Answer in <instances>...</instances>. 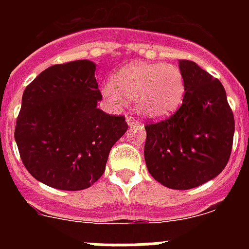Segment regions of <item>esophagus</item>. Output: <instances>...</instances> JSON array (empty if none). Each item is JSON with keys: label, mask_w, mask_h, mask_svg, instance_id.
Listing matches in <instances>:
<instances>
[{"label": "esophagus", "mask_w": 249, "mask_h": 249, "mask_svg": "<svg viewBox=\"0 0 249 249\" xmlns=\"http://www.w3.org/2000/svg\"><path fill=\"white\" fill-rule=\"evenodd\" d=\"M126 122H127V124H128L129 127L137 126V124H138V121L135 120V118H133V117H127L126 118Z\"/></svg>", "instance_id": "esophagus-1"}]
</instances>
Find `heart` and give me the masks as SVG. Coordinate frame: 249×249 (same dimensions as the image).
Instances as JSON below:
<instances>
[{
  "instance_id": "heart-1",
  "label": "heart",
  "mask_w": 249,
  "mask_h": 249,
  "mask_svg": "<svg viewBox=\"0 0 249 249\" xmlns=\"http://www.w3.org/2000/svg\"><path fill=\"white\" fill-rule=\"evenodd\" d=\"M102 96L114 109L133 100L135 109L148 120H162L175 113L184 96L181 70L160 62H132L120 68L112 82L102 87Z\"/></svg>"
}]
</instances>
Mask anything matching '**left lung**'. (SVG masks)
Listing matches in <instances>:
<instances>
[{
	"label": "left lung",
	"mask_w": 249,
	"mask_h": 249,
	"mask_svg": "<svg viewBox=\"0 0 249 249\" xmlns=\"http://www.w3.org/2000/svg\"><path fill=\"white\" fill-rule=\"evenodd\" d=\"M182 106L171 117L147 124L144 160L156 181L190 190L224 169L232 151L234 118L224 87L197 63L179 61Z\"/></svg>",
	"instance_id": "obj_1"
}]
</instances>
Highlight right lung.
I'll list each match as a JSON object with an SVG mask.
<instances>
[{"mask_svg": "<svg viewBox=\"0 0 249 249\" xmlns=\"http://www.w3.org/2000/svg\"><path fill=\"white\" fill-rule=\"evenodd\" d=\"M89 59L54 65L26 87L15 140L26 169L62 191L89 188L103 175L113 144L126 133L123 116L97 107L102 94Z\"/></svg>", "mask_w": 249, "mask_h": 249, "instance_id": "right-lung-1", "label": "right lung"}]
</instances>
